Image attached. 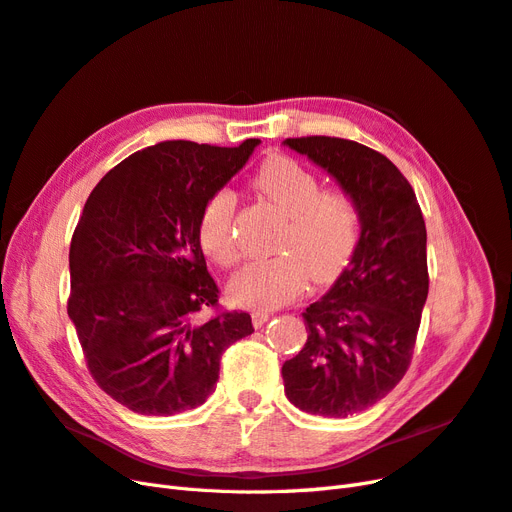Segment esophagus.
Listing matches in <instances>:
<instances>
[{
  "label": "esophagus",
  "instance_id": "esophagus-1",
  "mask_svg": "<svg viewBox=\"0 0 512 512\" xmlns=\"http://www.w3.org/2000/svg\"><path fill=\"white\" fill-rule=\"evenodd\" d=\"M269 318H271V312H267V309H254V312H252V322H254L256 329L262 327V324H265Z\"/></svg>",
  "mask_w": 512,
  "mask_h": 512
}]
</instances>
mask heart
<instances>
[{"label": "heart", "mask_w": 512, "mask_h": 512, "mask_svg": "<svg viewBox=\"0 0 512 512\" xmlns=\"http://www.w3.org/2000/svg\"><path fill=\"white\" fill-rule=\"evenodd\" d=\"M254 185L286 213L275 241L277 256L245 265L228 284L230 299L254 309L280 307L297 299L309 275L331 282L350 262L361 237V211L344 188H322L320 177L305 164L275 156L260 166ZM237 194L215 190L198 220L203 252L220 267H235L241 252L235 237Z\"/></svg>", "instance_id": "obj_1"}]
</instances>
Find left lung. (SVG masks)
Wrapping results in <instances>:
<instances>
[{"mask_svg":"<svg viewBox=\"0 0 512 512\" xmlns=\"http://www.w3.org/2000/svg\"><path fill=\"white\" fill-rule=\"evenodd\" d=\"M352 194L361 237L333 288L303 312V350L282 367L303 412L346 418L389 395L410 367L429 292L427 230L408 179L348 138H286Z\"/></svg>","mask_w":512,"mask_h":512,"instance_id":"1","label":"left lung"}]
</instances>
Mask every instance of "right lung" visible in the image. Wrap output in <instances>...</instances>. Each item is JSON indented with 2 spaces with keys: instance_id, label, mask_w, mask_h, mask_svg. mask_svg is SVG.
Segmentation results:
<instances>
[{
  "instance_id": "add662e5",
  "label": "right lung",
  "mask_w": 512,
  "mask_h": 512,
  "mask_svg": "<svg viewBox=\"0 0 512 512\" xmlns=\"http://www.w3.org/2000/svg\"><path fill=\"white\" fill-rule=\"evenodd\" d=\"M258 143L153 145L108 170L87 198L70 243L68 316L91 378L136 414L205 404L222 352L254 333L250 314L220 309L198 220ZM205 306L216 314L198 321Z\"/></svg>"
}]
</instances>
